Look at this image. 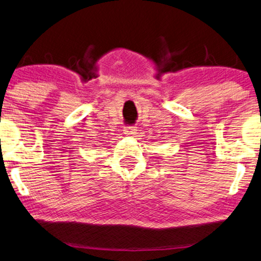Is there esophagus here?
<instances>
[{
  "label": "esophagus",
  "mask_w": 261,
  "mask_h": 261,
  "mask_svg": "<svg viewBox=\"0 0 261 261\" xmlns=\"http://www.w3.org/2000/svg\"><path fill=\"white\" fill-rule=\"evenodd\" d=\"M123 132L126 135H134L137 133V129H135V127H124Z\"/></svg>",
  "instance_id": "obj_1"
}]
</instances>
